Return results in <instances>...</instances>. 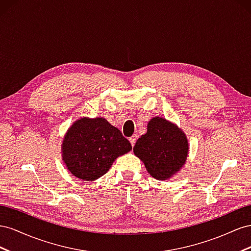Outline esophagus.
<instances>
[{"mask_svg":"<svg viewBox=\"0 0 251 251\" xmlns=\"http://www.w3.org/2000/svg\"><path fill=\"white\" fill-rule=\"evenodd\" d=\"M137 139H138V135H137V134H133L132 137H130V138H129V142H130L131 146H134L135 142H137Z\"/></svg>","mask_w":251,"mask_h":251,"instance_id":"obj_1","label":"esophagus"}]
</instances>
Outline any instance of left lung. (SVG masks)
<instances>
[{
	"mask_svg": "<svg viewBox=\"0 0 251 251\" xmlns=\"http://www.w3.org/2000/svg\"><path fill=\"white\" fill-rule=\"evenodd\" d=\"M188 140L176 124L154 117L148 122L147 132L133 147V152L149 173L159 181L168 180L187 160Z\"/></svg>",
	"mask_w": 251,
	"mask_h": 251,
	"instance_id": "1",
	"label": "left lung"
}]
</instances>
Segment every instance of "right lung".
<instances>
[{"mask_svg": "<svg viewBox=\"0 0 251 251\" xmlns=\"http://www.w3.org/2000/svg\"><path fill=\"white\" fill-rule=\"evenodd\" d=\"M131 148L129 141L104 118H81L63 139L62 156L75 176L95 181L109 170L117 157Z\"/></svg>", "mask_w": 251, "mask_h": 251, "instance_id": "add662e5", "label": "right lung"}]
</instances>
